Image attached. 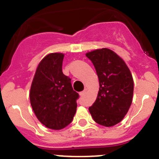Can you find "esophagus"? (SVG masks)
<instances>
[{"instance_id":"1","label":"esophagus","mask_w":159,"mask_h":159,"mask_svg":"<svg viewBox=\"0 0 159 159\" xmlns=\"http://www.w3.org/2000/svg\"><path fill=\"white\" fill-rule=\"evenodd\" d=\"M87 91H88V89H86V88H85V89H84V91H81V92H80V95H81V96H83V95H84V94H85L86 92H87Z\"/></svg>"}]
</instances>
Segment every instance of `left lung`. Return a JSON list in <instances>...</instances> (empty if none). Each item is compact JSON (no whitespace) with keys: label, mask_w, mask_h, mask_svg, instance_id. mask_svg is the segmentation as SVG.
I'll return each mask as SVG.
<instances>
[{"label":"left lung","mask_w":159,"mask_h":159,"mask_svg":"<svg viewBox=\"0 0 159 159\" xmlns=\"http://www.w3.org/2000/svg\"><path fill=\"white\" fill-rule=\"evenodd\" d=\"M86 56L95 68L99 80L98 97L89 111L94 121L111 127L128 113L132 102L134 81L125 62L108 48L90 51Z\"/></svg>","instance_id":"obj_1"}]
</instances>
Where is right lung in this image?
<instances>
[{
	"mask_svg": "<svg viewBox=\"0 0 159 159\" xmlns=\"http://www.w3.org/2000/svg\"><path fill=\"white\" fill-rule=\"evenodd\" d=\"M65 54L51 53L38 65L32 81L30 102L35 115L45 127L60 130L73 120L79 94L70 78L62 72Z\"/></svg>",
	"mask_w": 159,
	"mask_h": 159,
	"instance_id": "add662e5",
	"label": "right lung"
}]
</instances>
